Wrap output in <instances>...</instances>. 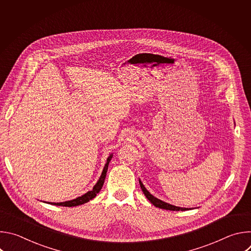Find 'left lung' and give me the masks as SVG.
<instances>
[{"instance_id": "1", "label": "left lung", "mask_w": 251, "mask_h": 251, "mask_svg": "<svg viewBox=\"0 0 251 251\" xmlns=\"http://www.w3.org/2000/svg\"><path fill=\"white\" fill-rule=\"evenodd\" d=\"M139 184H140V187L143 191V193H144L145 197L150 201L151 203H153L156 207H159V208H163V209H168V210H174V211H177V210H189V209H192V208H186V207H181V206H176V205H173L171 203H168L166 201H163L159 199H157L156 197H154L153 195L150 194V192L145 188V186L143 185V183L141 182V180L139 178Z\"/></svg>"}]
</instances>
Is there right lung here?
Segmentation results:
<instances>
[{"instance_id":"add662e5","label":"right lung","mask_w":251,"mask_h":251,"mask_svg":"<svg viewBox=\"0 0 251 251\" xmlns=\"http://www.w3.org/2000/svg\"><path fill=\"white\" fill-rule=\"evenodd\" d=\"M113 157V153L109 155V157L107 158L106 160V163H105V166L103 168V171L101 173V176L99 177V180L97 181V183L94 185L93 189L91 191H88L86 194L82 195L81 197H78L75 200H71V201H62V202H48V203H50V204H53V205H60V206H76V205H80V204H83L87 201H89L90 200L94 199L96 197V195L100 192V190L102 189L103 187V184H104V181H105V177H106V173H107V170H108V165L111 161Z\"/></svg>"}]
</instances>
